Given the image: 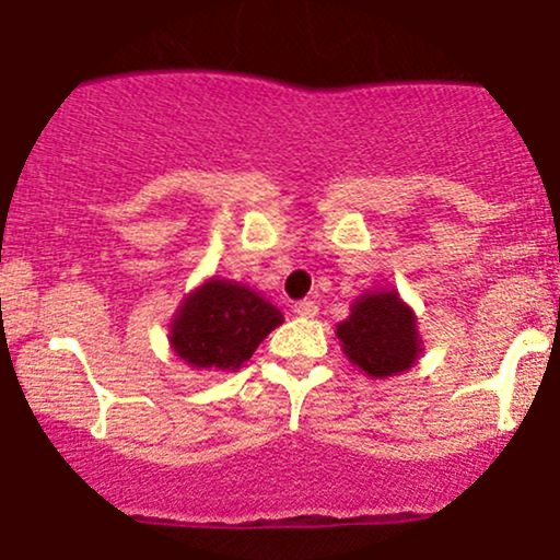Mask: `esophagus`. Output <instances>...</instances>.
I'll list each match as a JSON object with an SVG mask.
<instances>
[{
  "mask_svg": "<svg viewBox=\"0 0 560 560\" xmlns=\"http://www.w3.org/2000/svg\"><path fill=\"white\" fill-rule=\"evenodd\" d=\"M292 310H294V315H300V317H315L317 315V302L300 300V302L292 304Z\"/></svg>",
  "mask_w": 560,
  "mask_h": 560,
  "instance_id": "34e87169",
  "label": "esophagus"
}]
</instances>
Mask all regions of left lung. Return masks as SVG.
I'll return each instance as SVG.
<instances>
[{
	"label": "left lung",
	"instance_id": "8db88e82",
	"mask_svg": "<svg viewBox=\"0 0 560 560\" xmlns=\"http://www.w3.org/2000/svg\"><path fill=\"white\" fill-rule=\"evenodd\" d=\"M346 357L370 377H390L419 359L421 343L416 317L395 292L366 294L338 325Z\"/></svg>",
	"mask_w": 560,
	"mask_h": 560
}]
</instances>
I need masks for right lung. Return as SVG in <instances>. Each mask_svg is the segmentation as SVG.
<instances>
[{
    "label": "right lung",
    "mask_w": 560,
    "mask_h": 560,
    "mask_svg": "<svg viewBox=\"0 0 560 560\" xmlns=\"http://www.w3.org/2000/svg\"><path fill=\"white\" fill-rule=\"evenodd\" d=\"M281 320L279 310L247 287L211 279L183 304L170 341L196 370H237Z\"/></svg>",
    "instance_id": "add662e5"
}]
</instances>
